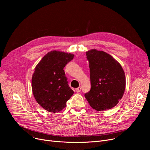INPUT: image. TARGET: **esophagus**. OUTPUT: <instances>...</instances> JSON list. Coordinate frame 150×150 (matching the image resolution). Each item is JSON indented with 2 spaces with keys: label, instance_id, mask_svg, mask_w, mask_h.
Instances as JSON below:
<instances>
[{
  "label": "esophagus",
  "instance_id": "1",
  "mask_svg": "<svg viewBox=\"0 0 150 150\" xmlns=\"http://www.w3.org/2000/svg\"><path fill=\"white\" fill-rule=\"evenodd\" d=\"M81 87H79V88H78L75 89L76 92H80L81 91Z\"/></svg>",
  "mask_w": 150,
  "mask_h": 150
}]
</instances>
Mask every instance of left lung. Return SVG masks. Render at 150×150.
Listing matches in <instances>:
<instances>
[{"instance_id":"obj_1","label":"left lung","mask_w":150,"mask_h":150,"mask_svg":"<svg viewBox=\"0 0 150 150\" xmlns=\"http://www.w3.org/2000/svg\"><path fill=\"white\" fill-rule=\"evenodd\" d=\"M89 62L91 88L84 94L89 105L98 111L111 109L122 99L126 79L120 63L111 55L96 49L86 52Z\"/></svg>"}]
</instances>
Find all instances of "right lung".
<instances>
[{
	"label": "right lung",
	"instance_id": "right-lung-1",
	"mask_svg": "<svg viewBox=\"0 0 150 150\" xmlns=\"http://www.w3.org/2000/svg\"><path fill=\"white\" fill-rule=\"evenodd\" d=\"M74 57V54L53 50L47 53L36 65L31 88L38 103L46 111L59 112L74 94L63 70Z\"/></svg>",
	"mask_w": 150,
	"mask_h": 150
}]
</instances>
